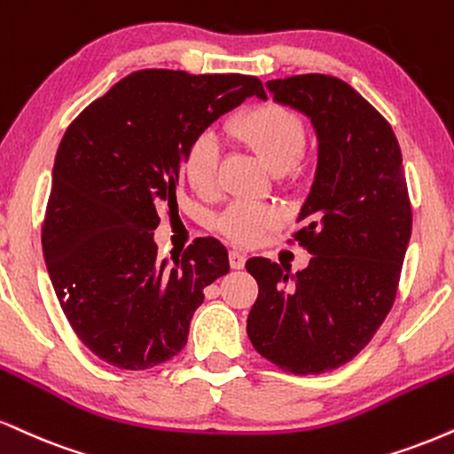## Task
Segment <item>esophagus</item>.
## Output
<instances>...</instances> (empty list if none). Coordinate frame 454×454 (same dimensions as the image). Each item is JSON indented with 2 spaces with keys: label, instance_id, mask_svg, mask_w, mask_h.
Instances as JSON below:
<instances>
[{
  "label": "esophagus",
  "instance_id": "34e87169",
  "mask_svg": "<svg viewBox=\"0 0 454 454\" xmlns=\"http://www.w3.org/2000/svg\"><path fill=\"white\" fill-rule=\"evenodd\" d=\"M245 260H247V255H245L243 251H239V249L231 251V266L234 270H241L245 266Z\"/></svg>",
  "mask_w": 454,
  "mask_h": 454
}]
</instances>
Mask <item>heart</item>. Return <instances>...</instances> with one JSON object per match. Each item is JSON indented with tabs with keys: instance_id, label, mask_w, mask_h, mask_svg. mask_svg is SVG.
I'll use <instances>...</instances> for the list:
<instances>
[{
	"instance_id": "b5f03b06",
	"label": "heart",
	"mask_w": 454,
	"mask_h": 454,
	"mask_svg": "<svg viewBox=\"0 0 454 454\" xmlns=\"http://www.w3.org/2000/svg\"><path fill=\"white\" fill-rule=\"evenodd\" d=\"M237 137L270 171H287L304 145V124L296 114L281 106L251 107L231 122ZM185 182L194 192L209 196L220 185V150L211 135H200L190 144L184 158ZM279 222V211L260 203H234L223 211L220 226L234 243H254L266 228Z\"/></svg>"
}]
</instances>
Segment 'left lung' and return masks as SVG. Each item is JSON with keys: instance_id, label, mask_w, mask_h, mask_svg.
<instances>
[{"instance_id": "left-lung-1", "label": "left lung", "mask_w": 454, "mask_h": 454, "mask_svg": "<svg viewBox=\"0 0 454 454\" xmlns=\"http://www.w3.org/2000/svg\"><path fill=\"white\" fill-rule=\"evenodd\" d=\"M266 89L315 130V177L294 234L313 258L296 272L247 260L258 281L247 336L287 372L321 374L351 362L395 300L412 231L402 152L389 122L347 82L307 74Z\"/></svg>"}]
</instances>
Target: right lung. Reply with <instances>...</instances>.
Wrapping results in <instances>:
<instances>
[{"label": "right lung", "instance_id": "add662e5", "mask_svg": "<svg viewBox=\"0 0 454 454\" xmlns=\"http://www.w3.org/2000/svg\"><path fill=\"white\" fill-rule=\"evenodd\" d=\"M254 75L144 69L114 84L65 130L52 168L42 249L78 338L120 370L175 357L205 287L231 270L228 249L196 239L160 258L158 209L177 205L190 144L247 97Z\"/></svg>", "mask_w": 454, "mask_h": 454}]
</instances>
